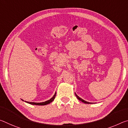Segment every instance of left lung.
I'll use <instances>...</instances> for the list:
<instances>
[{
	"label": "left lung",
	"instance_id": "obj_1",
	"mask_svg": "<svg viewBox=\"0 0 128 128\" xmlns=\"http://www.w3.org/2000/svg\"><path fill=\"white\" fill-rule=\"evenodd\" d=\"M75 94H76V97H77V98L78 99V100H80V101H81V102H82L83 103H86V104H90V102H86V101H85V100H83V99H81V98H80V97L78 96V95L76 94L75 93Z\"/></svg>",
	"mask_w": 128,
	"mask_h": 128
}]
</instances>
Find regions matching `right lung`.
I'll list each match as a JSON object with an SVG mask.
<instances>
[{"mask_svg":"<svg viewBox=\"0 0 128 128\" xmlns=\"http://www.w3.org/2000/svg\"><path fill=\"white\" fill-rule=\"evenodd\" d=\"M55 96H56V92L55 94H54V96H52V98H51L50 100H47V101H46L44 102H42V103H34V102H26L28 103H29L30 104H33V105H38V106H44V105H46V104H48L51 103L52 102L54 99H55Z\"/></svg>","mask_w":128,"mask_h":128,"instance_id":"add662e5","label":"right lung"}]
</instances>
